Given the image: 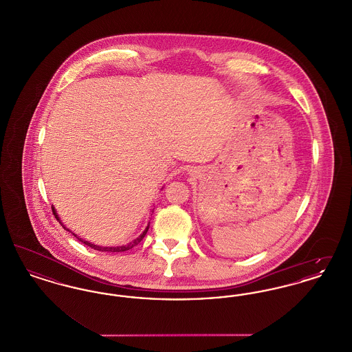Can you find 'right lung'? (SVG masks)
Returning <instances> with one entry per match:
<instances>
[{"instance_id":"1","label":"right lung","mask_w":352,"mask_h":352,"mask_svg":"<svg viewBox=\"0 0 352 352\" xmlns=\"http://www.w3.org/2000/svg\"><path fill=\"white\" fill-rule=\"evenodd\" d=\"M52 212H54V215H55V218L58 219L59 220V218H58V214H56V211H55V208L52 207ZM59 223H62L60 220H59ZM63 226V224H62ZM66 228V227H65ZM148 230H149V224H148V227L145 228V231L142 232V234H140L137 239H134L133 241H131L128 245H120V247H100V245H95V244H92V243H89V241H85L84 239H80V237H78L76 234H74L79 241H82L83 244H85V245H88V247H91L92 250H96V251H100V252H125V251H129V250H132L133 247H135L144 237H145V234H146V232H148ZM67 231H69V230H67Z\"/></svg>"}]
</instances>
